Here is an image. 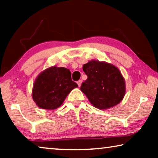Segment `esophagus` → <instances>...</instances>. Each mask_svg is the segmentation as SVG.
<instances>
[{
  "instance_id": "34e87169",
  "label": "esophagus",
  "mask_w": 158,
  "mask_h": 158,
  "mask_svg": "<svg viewBox=\"0 0 158 158\" xmlns=\"http://www.w3.org/2000/svg\"><path fill=\"white\" fill-rule=\"evenodd\" d=\"M81 82H82L81 80H79V81H77V84H78L79 86H80V85H81Z\"/></svg>"
}]
</instances>
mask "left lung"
Wrapping results in <instances>:
<instances>
[{
  "instance_id": "1",
  "label": "left lung",
  "mask_w": 158,
  "mask_h": 158,
  "mask_svg": "<svg viewBox=\"0 0 158 158\" xmlns=\"http://www.w3.org/2000/svg\"><path fill=\"white\" fill-rule=\"evenodd\" d=\"M83 70L88 78L80 89L95 107L108 109L123 100L125 93V80L116 67L91 60L84 64Z\"/></svg>"
}]
</instances>
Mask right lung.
I'll use <instances>...</instances> for the list:
<instances>
[{"label": "right lung", "instance_id": "1", "mask_svg": "<svg viewBox=\"0 0 158 158\" xmlns=\"http://www.w3.org/2000/svg\"><path fill=\"white\" fill-rule=\"evenodd\" d=\"M76 87L78 85L72 80L68 69L52 67L37 77L33 85V99L40 108L55 109Z\"/></svg>", "mask_w": 158, "mask_h": 158}]
</instances>
